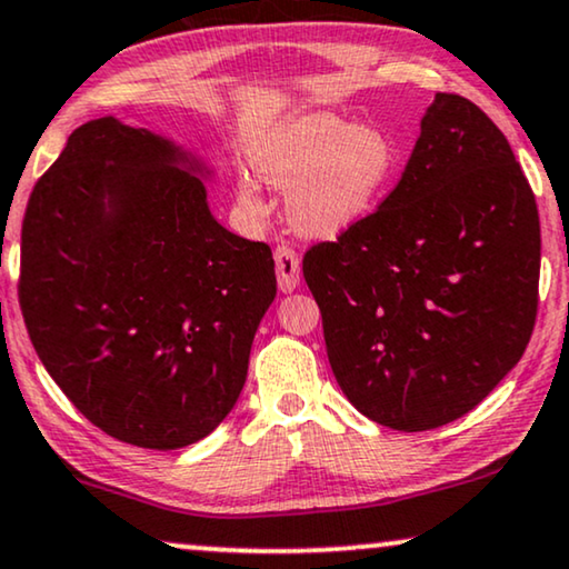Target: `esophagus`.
<instances>
[{
	"instance_id": "34e87169",
	"label": "esophagus",
	"mask_w": 569,
	"mask_h": 569,
	"mask_svg": "<svg viewBox=\"0 0 569 569\" xmlns=\"http://www.w3.org/2000/svg\"><path fill=\"white\" fill-rule=\"evenodd\" d=\"M276 273H278V288L283 293H291L296 286H299V273H301V260L299 254L293 252V247L278 244L276 247Z\"/></svg>"
}]
</instances>
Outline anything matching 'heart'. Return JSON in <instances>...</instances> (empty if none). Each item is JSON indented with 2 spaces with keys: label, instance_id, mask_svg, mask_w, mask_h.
<instances>
[{
  "label": "heart",
  "instance_id": "b5f03b06",
  "mask_svg": "<svg viewBox=\"0 0 569 569\" xmlns=\"http://www.w3.org/2000/svg\"><path fill=\"white\" fill-rule=\"evenodd\" d=\"M270 186L288 190V216L309 234H335L371 211L397 167V149L381 128L338 116H303L270 136L254 157ZM239 203L258 211L252 182H239Z\"/></svg>",
  "mask_w": 569,
  "mask_h": 569
}]
</instances>
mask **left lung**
I'll return each instance as SVG.
<instances>
[{"label":"left lung","instance_id":"8db88e82","mask_svg":"<svg viewBox=\"0 0 569 569\" xmlns=\"http://www.w3.org/2000/svg\"><path fill=\"white\" fill-rule=\"evenodd\" d=\"M539 268V211L513 149L448 92L383 203L303 254L340 389L405 433L475 410L521 361Z\"/></svg>","mask_w":569,"mask_h":569}]
</instances>
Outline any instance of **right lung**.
<instances>
[{"label":"right lung","instance_id":"right-lung-1","mask_svg":"<svg viewBox=\"0 0 569 569\" xmlns=\"http://www.w3.org/2000/svg\"><path fill=\"white\" fill-rule=\"evenodd\" d=\"M203 172L164 136L98 118L69 136L22 219L38 358L92 426L157 451L231 412L276 299L273 252L213 219Z\"/></svg>","mask_w":569,"mask_h":569}]
</instances>
